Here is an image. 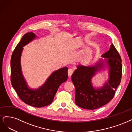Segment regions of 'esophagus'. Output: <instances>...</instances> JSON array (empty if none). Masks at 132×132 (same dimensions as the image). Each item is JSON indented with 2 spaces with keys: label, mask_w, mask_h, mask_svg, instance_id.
<instances>
[{
  "label": "esophagus",
  "mask_w": 132,
  "mask_h": 132,
  "mask_svg": "<svg viewBox=\"0 0 132 132\" xmlns=\"http://www.w3.org/2000/svg\"><path fill=\"white\" fill-rule=\"evenodd\" d=\"M73 73V70L72 69H70L68 70V75H69V77L71 76V75H72V73Z\"/></svg>",
  "instance_id": "1"
}]
</instances>
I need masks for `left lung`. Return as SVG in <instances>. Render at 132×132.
<instances>
[{"instance_id": "8db88e82", "label": "left lung", "mask_w": 132, "mask_h": 132, "mask_svg": "<svg viewBox=\"0 0 132 132\" xmlns=\"http://www.w3.org/2000/svg\"><path fill=\"white\" fill-rule=\"evenodd\" d=\"M101 59L92 66L78 65L71 79L76 88L75 103L87 110H94L108 104L115 94L120 84L122 66L120 54L113 44L107 52L101 56ZM108 70L109 78L103 86L95 88L91 82L92 78L97 72Z\"/></svg>"}]
</instances>
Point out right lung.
I'll return each mask as SVG.
<instances>
[{"mask_svg": "<svg viewBox=\"0 0 132 132\" xmlns=\"http://www.w3.org/2000/svg\"><path fill=\"white\" fill-rule=\"evenodd\" d=\"M36 37L33 32H28L16 46L11 59V82L20 99L24 103L33 107L42 108L52 103L59 86L67 80L68 67H64L53 72L38 88H29L21 70V57L23 46Z\"/></svg>", "mask_w": 132, "mask_h": 132, "instance_id": "add662e5", "label": "right lung"}]
</instances>
